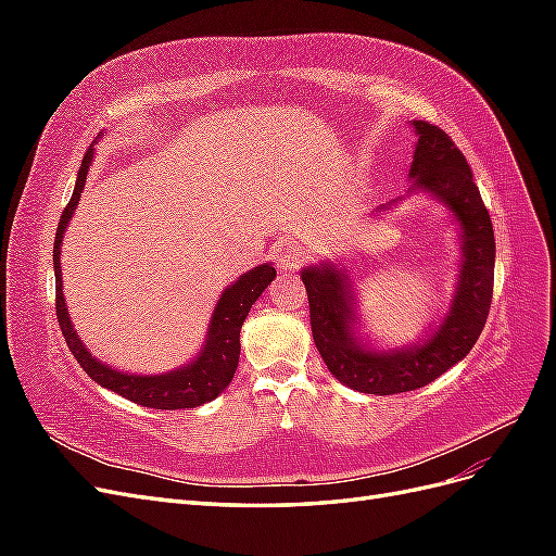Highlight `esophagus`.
Segmentation results:
<instances>
[{
  "label": "esophagus",
  "instance_id": "34e87169",
  "mask_svg": "<svg viewBox=\"0 0 556 556\" xmlns=\"http://www.w3.org/2000/svg\"><path fill=\"white\" fill-rule=\"evenodd\" d=\"M276 262L282 271H292V268H296L301 262V248L296 245V241H282L276 248Z\"/></svg>",
  "mask_w": 556,
  "mask_h": 556
}]
</instances>
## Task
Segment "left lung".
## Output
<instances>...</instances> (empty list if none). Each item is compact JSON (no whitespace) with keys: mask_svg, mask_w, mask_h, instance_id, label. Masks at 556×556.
Segmentation results:
<instances>
[{"mask_svg":"<svg viewBox=\"0 0 556 556\" xmlns=\"http://www.w3.org/2000/svg\"><path fill=\"white\" fill-rule=\"evenodd\" d=\"M410 127L417 143L408 192L441 201L459 229V274L441 323L431 325L415 343L380 348L362 336L357 296L343 268L331 260L301 268L313 341L329 374L350 390L378 396L413 392L462 362L486 323L494 292V227L466 157L443 129L425 121H413ZM399 201L376 208L374 215L390 211Z\"/></svg>","mask_w":556,"mask_h":556,"instance_id":"8db88e82","label":"left lung"}]
</instances>
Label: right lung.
<instances>
[{
  "label": "right lung",
  "mask_w": 556,
  "mask_h": 556,
  "mask_svg": "<svg viewBox=\"0 0 556 556\" xmlns=\"http://www.w3.org/2000/svg\"><path fill=\"white\" fill-rule=\"evenodd\" d=\"M106 137V134H99V139ZM94 160V146L88 148L86 157L76 176L74 194L66 204L58 233H55V245H53V264H55V311H58V323L64 333V341L70 345L72 355L80 364L83 371H86L97 384L106 387V390L121 394L139 406L155 408V410H180V408H197L201 403H208L215 396L225 392V387L231 382L233 374H237L239 355H241V327L245 317L252 308V304L262 296V292L271 285L276 278V268L271 262L260 264L250 268L239 280H233L229 288L217 299V304L211 315V325L206 331V339L197 355L174 371L164 374H127L117 371L115 366H109L92 357V352L78 339L74 329V323L70 317L64 304L62 294V239L64 231L70 227L74 211L80 201V192L86 188L88 172Z\"/></svg>",
  "instance_id": "add662e5"
}]
</instances>
